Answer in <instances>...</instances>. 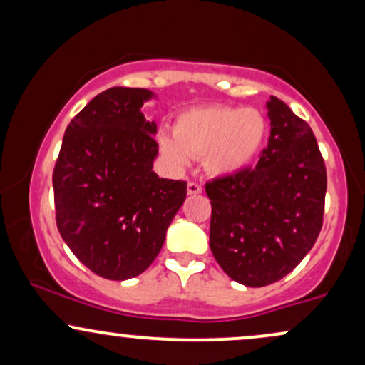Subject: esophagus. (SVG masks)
Listing matches in <instances>:
<instances>
[{"mask_svg":"<svg viewBox=\"0 0 365 365\" xmlns=\"http://www.w3.org/2000/svg\"><path fill=\"white\" fill-rule=\"evenodd\" d=\"M187 192L190 195H197V194H200V192H202V187H200L199 183H195V182H188Z\"/></svg>","mask_w":365,"mask_h":365,"instance_id":"esophagus-1","label":"esophagus"}]
</instances>
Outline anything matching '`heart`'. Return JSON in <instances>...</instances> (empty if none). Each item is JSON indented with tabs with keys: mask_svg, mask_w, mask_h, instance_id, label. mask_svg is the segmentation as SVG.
<instances>
[{
	"mask_svg": "<svg viewBox=\"0 0 365 365\" xmlns=\"http://www.w3.org/2000/svg\"><path fill=\"white\" fill-rule=\"evenodd\" d=\"M266 133V118L254 108H192L175 121V139L161 135L159 148L175 166H185L188 156H206L209 173L226 177L254 161Z\"/></svg>",
	"mask_w": 365,
	"mask_h": 365,
	"instance_id": "obj_1",
	"label": "heart"
}]
</instances>
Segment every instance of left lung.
I'll return each mask as SVG.
<instances>
[{"instance_id": "obj_1", "label": "left lung", "mask_w": 365, "mask_h": 365, "mask_svg": "<svg viewBox=\"0 0 365 365\" xmlns=\"http://www.w3.org/2000/svg\"><path fill=\"white\" fill-rule=\"evenodd\" d=\"M266 108L271 135L255 168L206 183L211 252L233 282L252 288L299 266L324 215L326 166L311 127L274 96Z\"/></svg>"}]
</instances>
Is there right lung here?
Listing matches in <instances>:
<instances>
[{"label":"right lung","instance_id":"right-lung-1","mask_svg":"<svg viewBox=\"0 0 365 365\" xmlns=\"http://www.w3.org/2000/svg\"><path fill=\"white\" fill-rule=\"evenodd\" d=\"M148 89L111 87L70 121L53 171L56 226L75 257L123 282L153 264L187 197L182 180L159 178L158 127L142 106Z\"/></svg>","mask_w":365,"mask_h":365}]
</instances>
